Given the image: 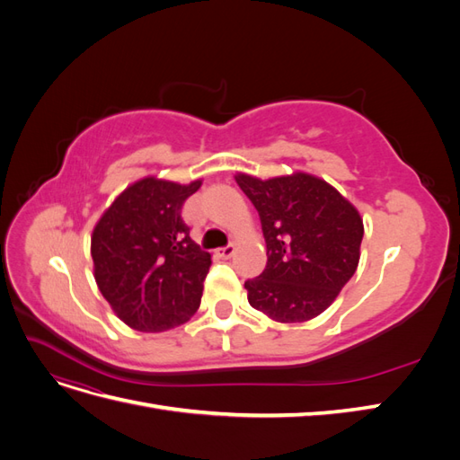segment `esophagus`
I'll return each instance as SVG.
<instances>
[{
	"instance_id": "1",
	"label": "esophagus",
	"mask_w": 460,
	"mask_h": 460,
	"mask_svg": "<svg viewBox=\"0 0 460 460\" xmlns=\"http://www.w3.org/2000/svg\"><path fill=\"white\" fill-rule=\"evenodd\" d=\"M215 253H217L218 257H222V259H228V257H232V255L235 253V245H234V243H228L226 247H218Z\"/></svg>"
}]
</instances>
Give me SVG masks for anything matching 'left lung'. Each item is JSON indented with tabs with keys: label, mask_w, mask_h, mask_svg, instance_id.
<instances>
[{
	"label": "left lung",
	"mask_w": 460,
	"mask_h": 460,
	"mask_svg": "<svg viewBox=\"0 0 460 460\" xmlns=\"http://www.w3.org/2000/svg\"><path fill=\"white\" fill-rule=\"evenodd\" d=\"M235 182L255 205L267 267L245 282L253 309L276 323H305L324 313L351 280L360 257L363 218L341 193L307 172Z\"/></svg>",
	"instance_id": "8db88e82"
}]
</instances>
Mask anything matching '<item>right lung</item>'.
<instances>
[{
    "mask_svg": "<svg viewBox=\"0 0 460 460\" xmlns=\"http://www.w3.org/2000/svg\"><path fill=\"white\" fill-rule=\"evenodd\" d=\"M201 180L147 176L124 190L92 234L93 276L124 324L164 332L198 311L211 255L190 238L184 201Z\"/></svg>",
    "mask_w": 460,
    "mask_h": 460,
    "instance_id": "1",
    "label": "right lung"
}]
</instances>
